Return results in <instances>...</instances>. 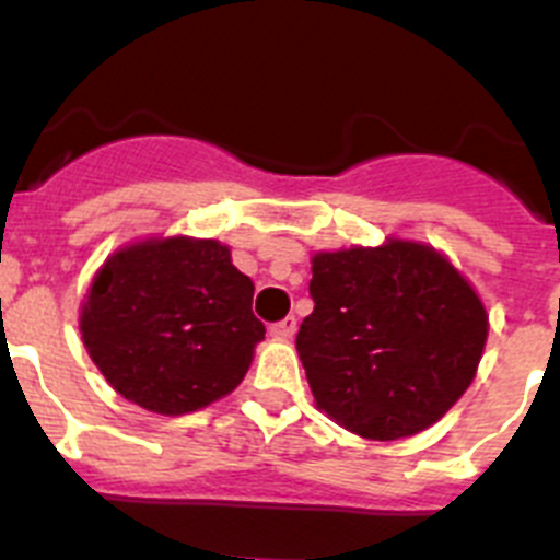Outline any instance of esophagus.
<instances>
[{"mask_svg":"<svg viewBox=\"0 0 560 560\" xmlns=\"http://www.w3.org/2000/svg\"><path fill=\"white\" fill-rule=\"evenodd\" d=\"M294 334H296L294 316H285V319H280V323L271 325V336H275V339H291Z\"/></svg>","mask_w":560,"mask_h":560,"instance_id":"obj_1","label":"esophagus"}]
</instances>
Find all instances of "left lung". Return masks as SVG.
Listing matches in <instances>:
<instances>
[{
    "label": "left lung",
    "instance_id": "1",
    "mask_svg": "<svg viewBox=\"0 0 560 560\" xmlns=\"http://www.w3.org/2000/svg\"><path fill=\"white\" fill-rule=\"evenodd\" d=\"M314 311L296 334L316 407L368 440L438 423L468 389L488 339L477 291L432 246L319 252Z\"/></svg>",
    "mask_w": 560,
    "mask_h": 560
}]
</instances>
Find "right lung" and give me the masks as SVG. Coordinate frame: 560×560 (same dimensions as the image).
Here are the masks:
<instances>
[{
    "label": "right lung",
    "mask_w": 560,
    "mask_h": 560,
    "mask_svg": "<svg viewBox=\"0 0 560 560\" xmlns=\"http://www.w3.org/2000/svg\"><path fill=\"white\" fill-rule=\"evenodd\" d=\"M219 241L151 237L114 252L81 311L89 355L122 398L187 415L244 381L264 323Z\"/></svg>",
    "instance_id": "1"
}]
</instances>
